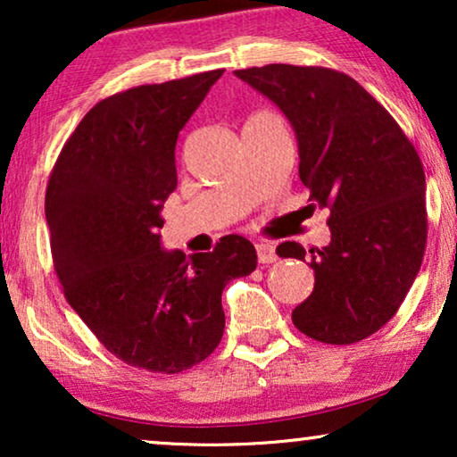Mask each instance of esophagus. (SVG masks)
<instances>
[{
	"instance_id": "obj_1",
	"label": "esophagus",
	"mask_w": 457,
	"mask_h": 457,
	"mask_svg": "<svg viewBox=\"0 0 457 457\" xmlns=\"http://www.w3.org/2000/svg\"><path fill=\"white\" fill-rule=\"evenodd\" d=\"M255 252H258L260 264H272V262L278 260L277 249H274L270 243H258V245H255Z\"/></svg>"
}]
</instances>
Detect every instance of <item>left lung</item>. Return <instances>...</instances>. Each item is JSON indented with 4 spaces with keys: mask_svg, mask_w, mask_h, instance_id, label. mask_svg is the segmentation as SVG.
I'll return each instance as SVG.
<instances>
[{
    "mask_svg": "<svg viewBox=\"0 0 457 457\" xmlns=\"http://www.w3.org/2000/svg\"><path fill=\"white\" fill-rule=\"evenodd\" d=\"M289 118L312 208L330 212V243L310 249L314 291L293 324L330 345L358 343L395 316L427 247L424 170L393 116L347 74L268 64L235 71ZM280 258L305 262L295 241Z\"/></svg>",
    "mask_w": 457,
    "mask_h": 457,
    "instance_id": "left-lung-1",
    "label": "left lung"
}]
</instances>
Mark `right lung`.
I'll list each match as a JSON object with an SVG mask.
<instances>
[{
	"mask_svg": "<svg viewBox=\"0 0 457 457\" xmlns=\"http://www.w3.org/2000/svg\"><path fill=\"white\" fill-rule=\"evenodd\" d=\"M222 72L102 99L49 174L46 218L68 303L110 353L149 372L177 374L208 358L224 333V287L258 264L241 235L191 258L160 247L179 133Z\"/></svg>",
	"mask_w": 457,
	"mask_h": 457,
	"instance_id": "right-lung-1",
	"label": "right lung"
}]
</instances>
